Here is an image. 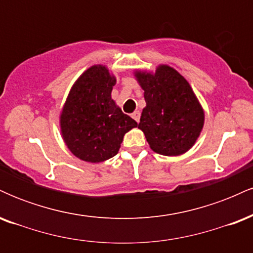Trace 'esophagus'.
Masks as SVG:
<instances>
[{"mask_svg": "<svg viewBox=\"0 0 253 253\" xmlns=\"http://www.w3.org/2000/svg\"><path fill=\"white\" fill-rule=\"evenodd\" d=\"M132 118L134 119L136 123H139V120H140V113H139L138 110H136V112H134V113H133V114H132Z\"/></svg>", "mask_w": 253, "mask_h": 253, "instance_id": "obj_1", "label": "esophagus"}]
</instances>
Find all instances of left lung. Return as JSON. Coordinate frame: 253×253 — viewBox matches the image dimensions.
Returning <instances> with one entry per match:
<instances>
[{
    "mask_svg": "<svg viewBox=\"0 0 253 253\" xmlns=\"http://www.w3.org/2000/svg\"><path fill=\"white\" fill-rule=\"evenodd\" d=\"M144 89L146 107L140 128L155 152L178 156L195 144L203 127L205 114L189 83L175 69L158 66L155 74L136 72Z\"/></svg>",
    "mask_w": 253,
    "mask_h": 253,
    "instance_id": "left-lung-1",
    "label": "left lung"
}]
</instances>
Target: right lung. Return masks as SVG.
Wrapping results in <instances>:
<instances>
[{"mask_svg":"<svg viewBox=\"0 0 253 253\" xmlns=\"http://www.w3.org/2000/svg\"><path fill=\"white\" fill-rule=\"evenodd\" d=\"M115 78L102 65L88 69L72 86L60 127L69 150L90 163L107 161L118 153L125 133L136 127L112 100Z\"/></svg>","mask_w":253,"mask_h":253,"instance_id":"right-lung-1","label":"right lung"}]
</instances>
